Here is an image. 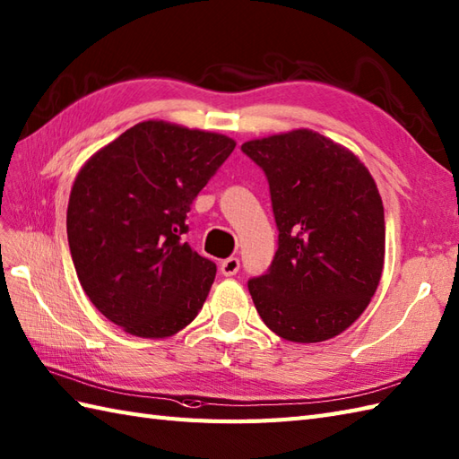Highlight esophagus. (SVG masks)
<instances>
[{
  "label": "esophagus",
  "mask_w": 459,
  "mask_h": 459,
  "mask_svg": "<svg viewBox=\"0 0 459 459\" xmlns=\"http://www.w3.org/2000/svg\"><path fill=\"white\" fill-rule=\"evenodd\" d=\"M238 270H240V260L234 258V255L221 262V273L227 275V278H230V275H237Z\"/></svg>",
  "instance_id": "esophagus-1"
}]
</instances>
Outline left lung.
Segmentation results:
<instances>
[{
  "label": "left lung",
  "instance_id": "left-lung-1",
  "mask_svg": "<svg viewBox=\"0 0 459 459\" xmlns=\"http://www.w3.org/2000/svg\"><path fill=\"white\" fill-rule=\"evenodd\" d=\"M268 178L278 250L248 280L262 321L291 342L346 330L374 297L385 217L374 178L346 148L308 129L242 144Z\"/></svg>",
  "mask_w": 459,
  "mask_h": 459
}]
</instances>
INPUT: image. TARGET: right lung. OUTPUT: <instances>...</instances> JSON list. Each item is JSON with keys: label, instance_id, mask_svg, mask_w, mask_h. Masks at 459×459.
<instances>
[{"label": "right lung", "instance_id": "1", "mask_svg": "<svg viewBox=\"0 0 459 459\" xmlns=\"http://www.w3.org/2000/svg\"><path fill=\"white\" fill-rule=\"evenodd\" d=\"M234 146L144 121L80 169L66 215L72 262L90 301L125 333L172 336L204 307L217 265L184 242L187 212Z\"/></svg>", "mask_w": 459, "mask_h": 459}]
</instances>
